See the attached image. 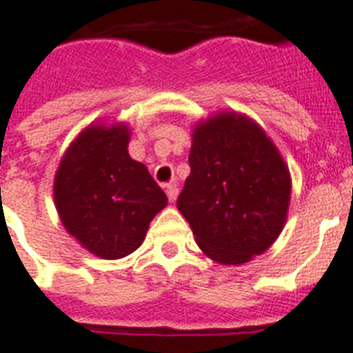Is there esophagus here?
Returning a JSON list of instances; mask_svg holds the SVG:
<instances>
[{
  "label": "esophagus",
  "instance_id": "obj_1",
  "mask_svg": "<svg viewBox=\"0 0 353 353\" xmlns=\"http://www.w3.org/2000/svg\"><path fill=\"white\" fill-rule=\"evenodd\" d=\"M166 188V196H168V199L170 201H176L177 194H179V188H177L176 183H168V185H165Z\"/></svg>",
  "mask_w": 353,
  "mask_h": 353
}]
</instances>
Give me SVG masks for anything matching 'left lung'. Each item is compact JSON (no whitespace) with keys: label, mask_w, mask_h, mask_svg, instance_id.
Here are the masks:
<instances>
[{"label":"left lung","mask_w":353,"mask_h":353,"mask_svg":"<svg viewBox=\"0 0 353 353\" xmlns=\"http://www.w3.org/2000/svg\"><path fill=\"white\" fill-rule=\"evenodd\" d=\"M188 165L177 209L207 256L245 263L279 238L290 205V170L258 124L238 113L199 124Z\"/></svg>","instance_id":"8db88e82"}]
</instances>
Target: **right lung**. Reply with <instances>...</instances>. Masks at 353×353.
Masks as SVG:
<instances>
[{
  "label": "right lung",
  "instance_id": "right-lung-1",
  "mask_svg": "<svg viewBox=\"0 0 353 353\" xmlns=\"http://www.w3.org/2000/svg\"><path fill=\"white\" fill-rule=\"evenodd\" d=\"M126 126H90L74 139L54 177V201L63 227L106 260L133 252L166 194L148 168L128 154Z\"/></svg>",
  "mask_w": 353,
  "mask_h": 353
}]
</instances>
